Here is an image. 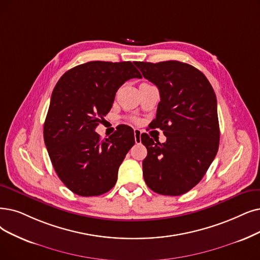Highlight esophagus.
Instances as JSON below:
<instances>
[{
  "label": "esophagus",
  "mask_w": 260,
  "mask_h": 260,
  "mask_svg": "<svg viewBox=\"0 0 260 260\" xmlns=\"http://www.w3.org/2000/svg\"><path fill=\"white\" fill-rule=\"evenodd\" d=\"M141 134H142L141 130H139V129H134V141H136V143H137V144L141 143Z\"/></svg>",
  "instance_id": "esophagus-1"
}]
</instances>
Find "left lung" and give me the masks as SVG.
<instances>
[{"mask_svg": "<svg viewBox=\"0 0 260 260\" xmlns=\"http://www.w3.org/2000/svg\"><path fill=\"white\" fill-rule=\"evenodd\" d=\"M134 64L159 89L161 100L153 121L166 137L160 143L148 134L141 136L147 148L145 182L161 195L184 194L202 180L219 149L214 90L202 71L178 60Z\"/></svg>", "mask_w": 260, "mask_h": 260, "instance_id": "left-lung-1", "label": "left lung"}]
</instances>
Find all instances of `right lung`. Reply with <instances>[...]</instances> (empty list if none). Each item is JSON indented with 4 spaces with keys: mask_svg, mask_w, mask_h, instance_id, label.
Instances as JSON below:
<instances>
[{
    "mask_svg": "<svg viewBox=\"0 0 260 260\" xmlns=\"http://www.w3.org/2000/svg\"><path fill=\"white\" fill-rule=\"evenodd\" d=\"M142 76L131 61L94 60L68 70L52 91L44 124L52 165L67 188L80 196H98L117 181L118 169L134 145L130 127L101 141L95 129L110 112L117 89Z\"/></svg>",
    "mask_w": 260,
    "mask_h": 260,
    "instance_id": "add662e5",
    "label": "right lung"
}]
</instances>
